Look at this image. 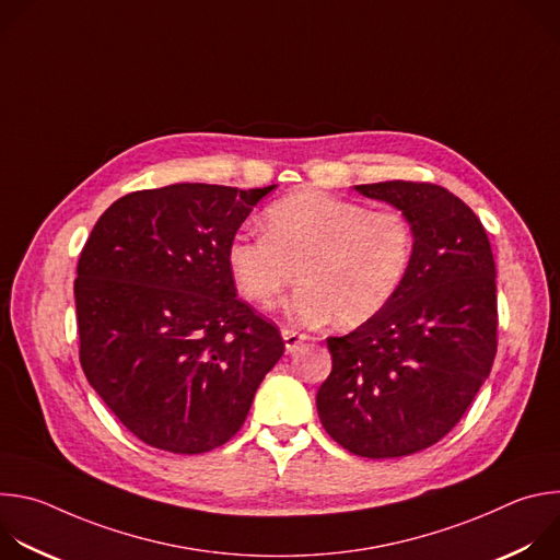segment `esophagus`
Returning <instances> with one entry per match:
<instances>
[{"label":"esophagus","mask_w":560,"mask_h":560,"mask_svg":"<svg viewBox=\"0 0 560 560\" xmlns=\"http://www.w3.org/2000/svg\"><path fill=\"white\" fill-rule=\"evenodd\" d=\"M281 335H283V341H285V350H288V352L299 350V346H301L303 341H307V335L296 332V330H292V328H283Z\"/></svg>","instance_id":"obj_1"}]
</instances>
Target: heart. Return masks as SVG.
Returning a JSON list of instances; mask_svg holds the SVG:
<instances>
[{"mask_svg": "<svg viewBox=\"0 0 560 560\" xmlns=\"http://www.w3.org/2000/svg\"><path fill=\"white\" fill-rule=\"evenodd\" d=\"M261 232H236L225 250L236 290L261 310L303 283L292 310L307 324L335 318L354 328L376 316L398 292L415 257V225L398 208L326 190H299L264 212Z\"/></svg>", "mask_w": 560, "mask_h": 560, "instance_id": "obj_1", "label": "heart"}]
</instances>
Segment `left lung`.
Wrapping results in <instances>:
<instances>
[{
  "instance_id": "8db88e82",
  "label": "left lung",
  "mask_w": 560,
  "mask_h": 560,
  "mask_svg": "<svg viewBox=\"0 0 560 560\" xmlns=\"http://www.w3.org/2000/svg\"><path fill=\"white\" fill-rule=\"evenodd\" d=\"M357 190L410 217L415 257L376 316L328 337L332 372L316 410L357 456H410L439 443L490 376L499 346L494 255L483 223L443 186L381 182Z\"/></svg>"
}]
</instances>
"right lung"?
I'll use <instances>...</instances> for the list:
<instances>
[{"label":"right lung","mask_w":560,"mask_h":560,"mask_svg":"<svg viewBox=\"0 0 560 560\" xmlns=\"http://www.w3.org/2000/svg\"><path fill=\"white\" fill-rule=\"evenodd\" d=\"M275 186L173 184L117 199L74 279L79 361L139 441L203 454L244 425L285 343L236 299L225 250Z\"/></svg>","instance_id":"add662e5"}]
</instances>
